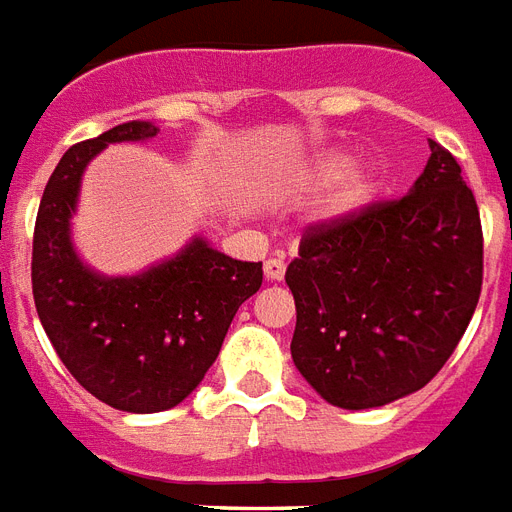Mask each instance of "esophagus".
Segmentation results:
<instances>
[{
  "mask_svg": "<svg viewBox=\"0 0 512 512\" xmlns=\"http://www.w3.org/2000/svg\"><path fill=\"white\" fill-rule=\"evenodd\" d=\"M285 268L287 266L282 257H268L263 271H266V279H271V282H282V279H285Z\"/></svg>",
  "mask_w": 512,
  "mask_h": 512,
  "instance_id": "obj_1",
  "label": "esophagus"
}]
</instances>
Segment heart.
Returning a JSON list of instances; mask_svg holds the SVG:
<instances>
[{"label":"heart","instance_id":"obj_1","mask_svg":"<svg viewBox=\"0 0 512 512\" xmlns=\"http://www.w3.org/2000/svg\"><path fill=\"white\" fill-rule=\"evenodd\" d=\"M342 168V157H328V160L320 165L323 173H339ZM372 189L374 184L366 173H350V176L342 179V184L328 195V200H325V214H328V217H347V214L358 211L366 200L372 198Z\"/></svg>","mask_w":512,"mask_h":512}]
</instances>
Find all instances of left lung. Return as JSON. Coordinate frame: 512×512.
<instances>
[{
	"label": "left lung",
	"mask_w": 512,
	"mask_h": 512,
	"mask_svg": "<svg viewBox=\"0 0 512 512\" xmlns=\"http://www.w3.org/2000/svg\"><path fill=\"white\" fill-rule=\"evenodd\" d=\"M410 195L306 227L287 266L290 352L333 407L369 410L420 391L467 331L483 287V227L448 149Z\"/></svg>",
	"instance_id": "obj_1"
}]
</instances>
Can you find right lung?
<instances>
[{
  "instance_id": "obj_1",
  "label": "right lung",
  "mask_w": 512,
  "mask_h": 512,
  "mask_svg": "<svg viewBox=\"0 0 512 512\" xmlns=\"http://www.w3.org/2000/svg\"><path fill=\"white\" fill-rule=\"evenodd\" d=\"M127 121L64 151L45 184L32 241V295L56 355L86 391L124 412H162L195 391L217 361L238 306L263 285V263L222 255L195 238L138 276H100L70 244L81 173L119 140L157 135Z\"/></svg>"
}]
</instances>
